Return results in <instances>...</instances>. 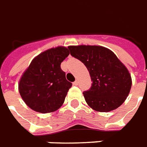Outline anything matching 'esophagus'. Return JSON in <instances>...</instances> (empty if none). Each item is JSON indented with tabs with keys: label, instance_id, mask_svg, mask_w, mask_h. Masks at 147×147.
Returning <instances> with one entry per match:
<instances>
[{
	"label": "esophagus",
	"instance_id": "obj_1",
	"mask_svg": "<svg viewBox=\"0 0 147 147\" xmlns=\"http://www.w3.org/2000/svg\"><path fill=\"white\" fill-rule=\"evenodd\" d=\"M73 85H78V80H76V82H73Z\"/></svg>",
	"mask_w": 147,
	"mask_h": 147
}]
</instances>
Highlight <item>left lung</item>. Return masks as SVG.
I'll return each mask as SVG.
<instances>
[{
    "label": "left lung",
    "mask_w": 147,
    "mask_h": 147,
    "mask_svg": "<svg viewBox=\"0 0 147 147\" xmlns=\"http://www.w3.org/2000/svg\"><path fill=\"white\" fill-rule=\"evenodd\" d=\"M73 57L83 62L92 84L83 92L89 107L109 112L120 107L130 93L132 79L126 66L111 50L100 46H70Z\"/></svg>",
    "instance_id": "left-lung-1"
}]
</instances>
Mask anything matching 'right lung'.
<instances>
[{
    "label": "right lung",
    "instance_id": "1",
    "mask_svg": "<svg viewBox=\"0 0 147 147\" xmlns=\"http://www.w3.org/2000/svg\"><path fill=\"white\" fill-rule=\"evenodd\" d=\"M69 55L64 47L52 48L36 56L19 82V92L26 105L42 114L58 110L71 87L61 69V62Z\"/></svg>",
    "mask_w": 147,
    "mask_h": 147
}]
</instances>
